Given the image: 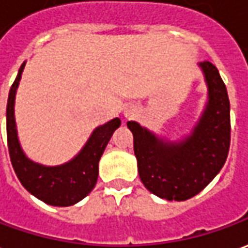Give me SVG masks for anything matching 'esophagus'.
Wrapping results in <instances>:
<instances>
[{
  "label": "esophagus",
  "mask_w": 248,
  "mask_h": 248,
  "mask_svg": "<svg viewBox=\"0 0 248 248\" xmlns=\"http://www.w3.org/2000/svg\"><path fill=\"white\" fill-rule=\"evenodd\" d=\"M134 115H136V110H134V108L130 107L127 110H124V117H126V118H131V117H134Z\"/></svg>",
  "instance_id": "34e87169"
}]
</instances>
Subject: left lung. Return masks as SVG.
I'll use <instances>...</instances> for the list:
<instances>
[{
  "instance_id": "1",
  "label": "left lung",
  "mask_w": 248,
  "mask_h": 248,
  "mask_svg": "<svg viewBox=\"0 0 248 248\" xmlns=\"http://www.w3.org/2000/svg\"><path fill=\"white\" fill-rule=\"evenodd\" d=\"M199 65L208 86V102L189 136L170 142L134 121L127 122L141 181L153 195L169 202H184L202 192L220 172L230 150L231 122L226 84L211 62Z\"/></svg>"
}]
</instances>
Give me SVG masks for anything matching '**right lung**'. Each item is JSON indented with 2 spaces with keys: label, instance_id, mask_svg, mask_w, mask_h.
I'll list each match as a JSON object with an SVG mask.
<instances>
[{
  "label": "right lung",
  "instance_id": "1",
  "mask_svg": "<svg viewBox=\"0 0 248 248\" xmlns=\"http://www.w3.org/2000/svg\"><path fill=\"white\" fill-rule=\"evenodd\" d=\"M24 67L25 62L10 87L6 106V136L12 165L22 186L39 200L55 207L74 205L94 189L99 173L100 157L112 133L121 126V119L114 118L96 127L80 153L63 165L46 166L33 162L22 152L15 121L16 91Z\"/></svg>",
  "mask_w": 248,
  "mask_h": 248
}]
</instances>
